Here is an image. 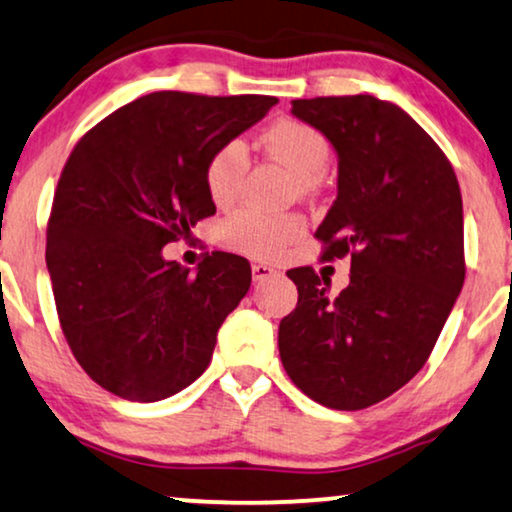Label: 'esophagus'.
<instances>
[{"instance_id": "1", "label": "esophagus", "mask_w": 512, "mask_h": 512, "mask_svg": "<svg viewBox=\"0 0 512 512\" xmlns=\"http://www.w3.org/2000/svg\"><path fill=\"white\" fill-rule=\"evenodd\" d=\"M275 275H277V270L270 268V265H265V263L251 265V277H254V282H265V279H270Z\"/></svg>"}]
</instances>
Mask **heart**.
Here are the masks:
<instances>
[{"instance_id":"b5f03b06","label":"heart","mask_w":512,"mask_h":512,"mask_svg":"<svg viewBox=\"0 0 512 512\" xmlns=\"http://www.w3.org/2000/svg\"><path fill=\"white\" fill-rule=\"evenodd\" d=\"M261 146L298 174V184L310 191L314 179L331 163V144L314 130L291 118L275 121L263 130ZM247 174V149L242 142H226L209 156L205 188L214 205H230L240 195ZM305 223L296 214H272L256 207H240L221 223V242L242 254L272 258L303 235Z\"/></svg>"}]
</instances>
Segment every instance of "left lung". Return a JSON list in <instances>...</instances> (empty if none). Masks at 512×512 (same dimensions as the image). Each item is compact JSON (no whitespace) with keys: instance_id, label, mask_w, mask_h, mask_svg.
<instances>
[{"instance_id":"obj_1","label":"left lung","mask_w":512,"mask_h":512,"mask_svg":"<svg viewBox=\"0 0 512 512\" xmlns=\"http://www.w3.org/2000/svg\"><path fill=\"white\" fill-rule=\"evenodd\" d=\"M338 156V198L317 228L326 261L352 256L328 296L312 268L286 275L298 305L279 324L293 384L321 405L361 410L394 394L429 359L464 286V205L438 144L373 95L293 100Z\"/></svg>"}]
</instances>
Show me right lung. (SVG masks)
Segmentation results:
<instances>
[{"label":"right lung","mask_w":512,"mask_h":512,"mask_svg":"<svg viewBox=\"0 0 512 512\" xmlns=\"http://www.w3.org/2000/svg\"><path fill=\"white\" fill-rule=\"evenodd\" d=\"M275 102L163 90L116 109L74 146L55 191L46 265L72 354L111 394L163 401L207 370L251 268L216 251L188 275L163 247L216 212L209 156Z\"/></svg>","instance_id":"right-lung-1"}]
</instances>
